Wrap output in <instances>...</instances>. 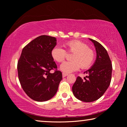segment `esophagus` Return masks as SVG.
<instances>
[{
  "label": "esophagus",
  "instance_id": "esophagus-1",
  "mask_svg": "<svg viewBox=\"0 0 127 127\" xmlns=\"http://www.w3.org/2000/svg\"><path fill=\"white\" fill-rule=\"evenodd\" d=\"M68 74L65 73H62V76H63V77H65L66 76H68Z\"/></svg>",
  "mask_w": 127,
  "mask_h": 127
}]
</instances>
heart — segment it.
Segmentation results:
<instances>
[{
  "mask_svg": "<svg viewBox=\"0 0 127 127\" xmlns=\"http://www.w3.org/2000/svg\"><path fill=\"white\" fill-rule=\"evenodd\" d=\"M65 46L68 52L73 53L70 57L71 61L64 62L60 69L65 73H70L82 69L90 68L95 59V53L91 49L88 48L85 43L79 40H72L65 43ZM54 61L61 63L66 57V51L60 46H56L51 51Z\"/></svg>",
  "mask_w": 127,
  "mask_h": 127,
  "instance_id": "heart-1",
  "label": "heart"
}]
</instances>
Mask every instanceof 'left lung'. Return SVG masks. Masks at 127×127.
Here are the masks:
<instances>
[{"mask_svg":"<svg viewBox=\"0 0 127 127\" xmlns=\"http://www.w3.org/2000/svg\"><path fill=\"white\" fill-rule=\"evenodd\" d=\"M94 43L96 59L94 65L84 72L87 74L83 80L78 77L73 85L72 91L77 99L83 102H92L104 95L110 84L112 64L105 48L99 42L89 38Z\"/></svg>","mask_w":127,"mask_h":127,"instance_id":"1","label":"left lung"}]
</instances>
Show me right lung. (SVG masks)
Wrapping results in <instances>:
<instances>
[{"instance_id": "obj_1", "label": "right lung", "mask_w": 127, "mask_h": 127, "mask_svg": "<svg viewBox=\"0 0 127 127\" xmlns=\"http://www.w3.org/2000/svg\"><path fill=\"white\" fill-rule=\"evenodd\" d=\"M57 45L55 37L41 35L22 49L17 64L20 82L28 96L36 101L51 99L58 89L62 73L51 56ZM56 69L51 74V70Z\"/></svg>"}]
</instances>
